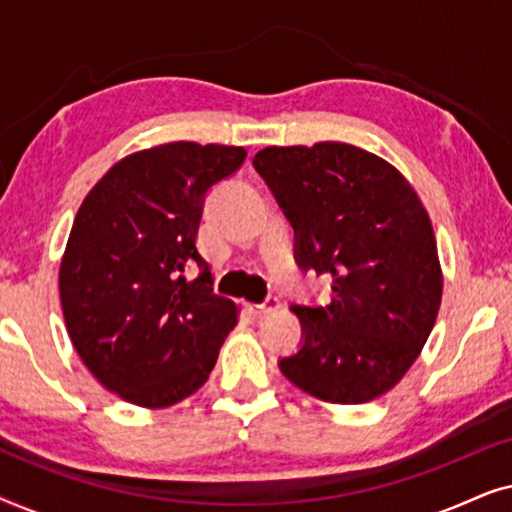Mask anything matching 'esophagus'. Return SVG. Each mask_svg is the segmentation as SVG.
Listing matches in <instances>:
<instances>
[{
	"label": "esophagus",
	"mask_w": 512,
	"mask_h": 512,
	"mask_svg": "<svg viewBox=\"0 0 512 512\" xmlns=\"http://www.w3.org/2000/svg\"><path fill=\"white\" fill-rule=\"evenodd\" d=\"M244 307H247V312L254 314V317H261V314L275 310L277 298L275 296H268V298L263 300V303H244Z\"/></svg>",
	"instance_id": "34e87169"
}]
</instances>
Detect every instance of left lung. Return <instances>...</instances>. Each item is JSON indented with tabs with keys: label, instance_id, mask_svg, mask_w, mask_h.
Instances as JSON below:
<instances>
[{
	"label": "left lung",
	"instance_id": "1",
	"mask_svg": "<svg viewBox=\"0 0 512 512\" xmlns=\"http://www.w3.org/2000/svg\"><path fill=\"white\" fill-rule=\"evenodd\" d=\"M254 167L291 223L298 268L333 279L328 305H291L303 342L279 370L328 403L387 394L417 361L443 296L417 193L387 160L340 142L268 146Z\"/></svg>",
	"mask_w": 512,
	"mask_h": 512
}]
</instances>
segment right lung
Returning a JSON list of instances; mask_svg holds the SVG:
<instances>
[{"label": "right lung", "instance_id": "add662e5", "mask_svg": "<svg viewBox=\"0 0 512 512\" xmlns=\"http://www.w3.org/2000/svg\"><path fill=\"white\" fill-rule=\"evenodd\" d=\"M244 158L242 146H153L111 167L79 207L62 314L81 361L123 401L167 408L195 394L233 331L235 303L214 293L195 237L207 193Z\"/></svg>", "mask_w": 512, "mask_h": 512}]
</instances>
